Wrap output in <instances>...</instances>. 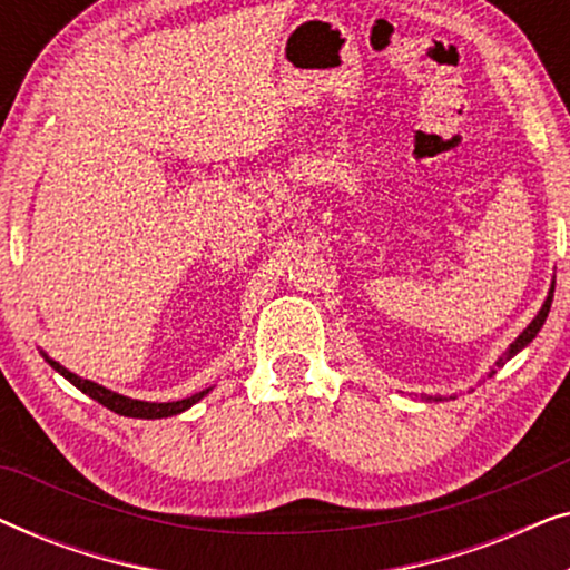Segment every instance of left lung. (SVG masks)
<instances>
[{"mask_svg": "<svg viewBox=\"0 0 570 570\" xmlns=\"http://www.w3.org/2000/svg\"><path fill=\"white\" fill-rule=\"evenodd\" d=\"M552 293H556V287H550L548 298H544V303H542V308H540V314H537V316L532 318V324H529V326H527V330H524V332H521V334H519V337L511 342V345H509V350H505V353H503L501 357H498V361H495V368H493V371H490V376H493V373H495L498 368H503V365H505V361H511V357H513V355H517V353H521V350H524V347L529 345V342H532V340L537 337V332H540V330H542L544 318H548V314H550V303H552ZM439 400H441V396H439Z\"/></svg>", "mask_w": 570, "mask_h": 570, "instance_id": "obj_1", "label": "left lung"}]
</instances>
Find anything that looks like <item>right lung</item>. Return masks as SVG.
I'll return each instance as SVG.
<instances>
[{"instance_id": "right-lung-1", "label": "right lung", "mask_w": 570, "mask_h": 570, "mask_svg": "<svg viewBox=\"0 0 570 570\" xmlns=\"http://www.w3.org/2000/svg\"><path fill=\"white\" fill-rule=\"evenodd\" d=\"M43 357H46V363H49L53 371L61 373V376L69 381V384H75L82 394H88L90 400L100 402V404H104V407H108L111 412H116V415H124V417H142V420L170 417V415H178V412L189 410L191 404H197L202 396L209 394V389H205V392L191 394V396H186V400H178V402H142V400H131V396L116 394V392H111V389L96 384V381H88V379L77 376V373L67 371L65 365H59L57 361H51V357L46 355V353H43Z\"/></svg>"}]
</instances>
